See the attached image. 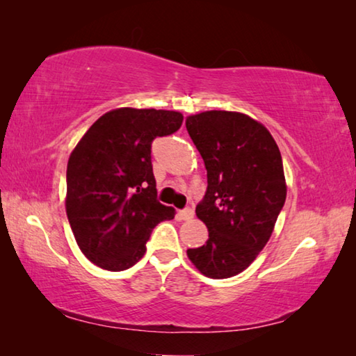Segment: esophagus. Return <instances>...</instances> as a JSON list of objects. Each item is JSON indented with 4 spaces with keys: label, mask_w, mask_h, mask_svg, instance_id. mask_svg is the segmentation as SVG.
<instances>
[{
    "label": "esophagus",
    "mask_w": 356,
    "mask_h": 356,
    "mask_svg": "<svg viewBox=\"0 0 356 356\" xmlns=\"http://www.w3.org/2000/svg\"><path fill=\"white\" fill-rule=\"evenodd\" d=\"M193 215H195L193 209H184V210H180V212H179V218L186 221V220H191Z\"/></svg>",
    "instance_id": "1"
}]
</instances>
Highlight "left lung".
<instances>
[{"label": "left lung", "mask_w": 356, "mask_h": 356, "mask_svg": "<svg viewBox=\"0 0 356 356\" xmlns=\"http://www.w3.org/2000/svg\"><path fill=\"white\" fill-rule=\"evenodd\" d=\"M207 170V191L196 216L209 240L186 256L213 280L242 273L272 237L287 185L278 144L248 114L212 110L185 120Z\"/></svg>", "instance_id": "obj_1"}]
</instances>
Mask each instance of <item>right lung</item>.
<instances>
[{"instance_id": "add662e5", "label": "right lung", "mask_w": 356, "mask_h": 356, "mask_svg": "<svg viewBox=\"0 0 356 356\" xmlns=\"http://www.w3.org/2000/svg\"><path fill=\"white\" fill-rule=\"evenodd\" d=\"M179 111L116 108L89 127L67 163L65 212L84 256L110 272L140 261L152 229L176 210L156 201L150 146L177 131Z\"/></svg>"}]
</instances>
